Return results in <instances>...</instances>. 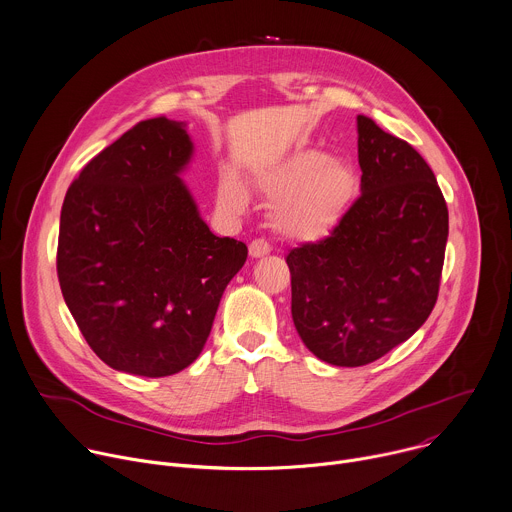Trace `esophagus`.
Masks as SVG:
<instances>
[{"instance_id": "1", "label": "esophagus", "mask_w": 512, "mask_h": 512, "mask_svg": "<svg viewBox=\"0 0 512 512\" xmlns=\"http://www.w3.org/2000/svg\"><path fill=\"white\" fill-rule=\"evenodd\" d=\"M269 251H271V247H269V243L263 241V239H255V241L249 245V255H251L253 259L265 257V255H269Z\"/></svg>"}]
</instances>
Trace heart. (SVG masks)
I'll use <instances>...</instances> for the list:
<instances>
[{
    "mask_svg": "<svg viewBox=\"0 0 512 512\" xmlns=\"http://www.w3.org/2000/svg\"><path fill=\"white\" fill-rule=\"evenodd\" d=\"M261 192L273 200L269 221L277 235L289 241H318L326 237L350 208L358 178L340 158L316 150L298 152L259 178ZM247 188L227 172L218 184V204L241 212L247 206Z\"/></svg>",
    "mask_w": 512,
    "mask_h": 512,
    "instance_id": "1",
    "label": "heart"
}]
</instances>
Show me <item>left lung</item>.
<instances>
[{"label":"left lung","instance_id":"1","mask_svg":"<svg viewBox=\"0 0 512 512\" xmlns=\"http://www.w3.org/2000/svg\"><path fill=\"white\" fill-rule=\"evenodd\" d=\"M360 196L330 237L291 249V318L308 350L362 367L431 314L448 243V206L427 162L358 115Z\"/></svg>","mask_w":512,"mask_h":512}]
</instances>
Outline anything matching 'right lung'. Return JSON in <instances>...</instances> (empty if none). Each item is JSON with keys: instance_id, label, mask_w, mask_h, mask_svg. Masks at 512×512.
I'll use <instances>...</instances> for the list:
<instances>
[{"instance_id": "right-lung-1", "label": "right lung", "mask_w": 512, "mask_h": 512, "mask_svg": "<svg viewBox=\"0 0 512 512\" xmlns=\"http://www.w3.org/2000/svg\"><path fill=\"white\" fill-rule=\"evenodd\" d=\"M194 154L184 121L125 131L70 184L56 269L93 352L139 377L184 371L202 352L247 245L216 237L180 178Z\"/></svg>"}]
</instances>
